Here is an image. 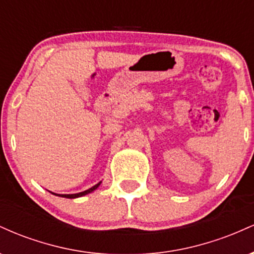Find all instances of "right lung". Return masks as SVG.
Returning a JSON list of instances; mask_svg holds the SVG:
<instances>
[{
	"label": "right lung",
	"mask_w": 254,
	"mask_h": 254,
	"mask_svg": "<svg viewBox=\"0 0 254 254\" xmlns=\"http://www.w3.org/2000/svg\"><path fill=\"white\" fill-rule=\"evenodd\" d=\"M100 183H101V182H100ZM100 183H98L97 185H94V186H93V188L88 189V190H86V191H83V192H78V193H72V194H56V193H54V194H56V196L64 197V198H77V197H82V196H86V194L90 193V192H93L94 190H97V189L99 188V185H100ZM51 193H52V192H51Z\"/></svg>",
	"instance_id": "obj_1"
}]
</instances>
